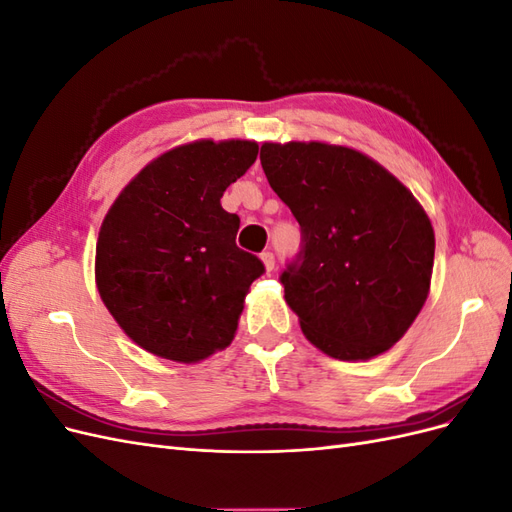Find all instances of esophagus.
Here are the masks:
<instances>
[{"instance_id": "1", "label": "esophagus", "mask_w": 512, "mask_h": 512, "mask_svg": "<svg viewBox=\"0 0 512 512\" xmlns=\"http://www.w3.org/2000/svg\"><path fill=\"white\" fill-rule=\"evenodd\" d=\"M260 260H262V265H265L267 271L275 269V256H273V252H262Z\"/></svg>"}]
</instances>
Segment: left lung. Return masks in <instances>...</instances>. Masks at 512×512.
<instances>
[{"label": "left lung", "mask_w": 512, "mask_h": 512, "mask_svg": "<svg viewBox=\"0 0 512 512\" xmlns=\"http://www.w3.org/2000/svg\"><path fill=\"white\" fill-rule=\"evenodd\" d=\"M260 164L301 226V252L280 280L305 337L339 361L395 346L429 294L436 237L425 209L350 147L265 143Z\"/></svg>", "instance_id": "8db88e82"}]
</instances>
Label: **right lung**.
<instances>
[{
    "label": "right lung",
    "mask_w": 512,
    "mask_h": 512,
    "mask_svg": "<svg viewBox=\"0 0 512 512\" xmlns=\"http://www.w3.org/2000/svg\"><path fill=\"white\" fill-rule=\"evenodd\" d=\"M254 141H196L162 153L121 190L102 222L96 284L134 344L177 363L230 346L245 294L265 273L237 247L230 183L256 162Z\"/></svg>",
    "instance_id": "right-lung-1"
}]
</instances>
